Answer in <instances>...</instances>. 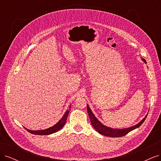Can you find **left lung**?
<instances>
[{
  "label": "left lung",
  "instance_id": "left-lung-1",
  "mask_svg": "<svg viewBox=\"0 0 161 161\" xmlns=\"http://www.w3.org/2000/svg\"><path fill=\"white\" fill-rule=\"evenodd\" d=\"M142 60L144 63L147 64V61H146L144 58H142ZM87 112H88L91 125L93 126V128L95 129V130L97 131H98V132L101 135L109 136V137H121V136H124L127 134H128L130 131L138 128L142 124V123L144 122L146 118H147V115H148V114L146 115V116L142 119V120L140 121L138 124H136L135 125L131 126V127L127 128L116 129V128H112L108 127V126H106L104 124H102L101 121L96 118L94 114L92 113L88 104H87Z\"/></svg>",
  "mask_w": 161,
  "mask_h": 161
}]
</instances>
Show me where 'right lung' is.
Masks as SVG:
<instances>
[{"label":"right lung","mask_w":161,"mask_h":161,"mask_svg":"<svg viewBox=\"0 0 161 161\" xmlns=\"http://www.w3.org/2000/svg\"><path fill=\"white\" fill-rule=\"evenodd\" d=\"M70 107L71 105L70 106V109L66 110L64 115L62 116V118L58 121L54 125L52 126V127L49 128H47L46 130H31L26 128H25L27 131H29V132H30L31 134H36V135H50L53 133H55L56 131L61 130L63 128V126L65 125L68 115H69V114L70 110Z\"/></svg>","instance_id":"1"}]
</instances>
